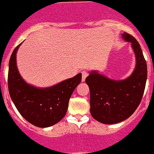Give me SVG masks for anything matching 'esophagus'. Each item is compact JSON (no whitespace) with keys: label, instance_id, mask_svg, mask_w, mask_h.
I'll return each instance as SVG.
<instances>
[{"label":"esophagus","instance_id":"1","mask_svg":"<svg viewBox=\"0 0 154 154\" xmlns=\"http://www.w3.org/2000/svg\"><path fill=\"white\" fill-rule=\"evenodd\" d=\"M88 76V72L86 71V70H83L82 71V81H85V79L86 77Z\"/></svg>","mask_w":154,"mask_h":154}]
</instances>
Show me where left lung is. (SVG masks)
<instances>
[{
	"label": "left lung",
	"instance_id": "obj_1",
	"mask_svg": "<svg viewBox=\"0 0 154 154\" xmlns=\"http://www.w3.org/2000/svg\"><path fill=\"white\" fill-rule=\"evenodd\" d=\"M122 38L131 43L135 54L131 75L117 80L92 70L85 80L91 92V113L102 124H117L131 117L140 103L146 86L147 67L140 45L127 33L122 34Z\"/></svg>",
	"mask_w": 154,
	"mask_h": 154
}]
</instances>
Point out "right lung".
I'll return each instance as SVG.
<instances>
[{
    "label": "right lung",
    "instance_id": "1",
    "mask_svg": "<svg viewBox=\"0 0 154 154\" xmlns=\"http://www.w3.org/2000/svg\"><path fill=\"white\" fill-rule=\"evenodd\" d=\"M22 44V43H21ZM14 50L9 61L8 90L11 98L22 117L38 127H49L63 119L69 100L81 81V73L49 87H37L22 78L17 67V52Z\"/></svg>",
    "mask_w": 154,
    "mask_h": 154
}]
</instances>
